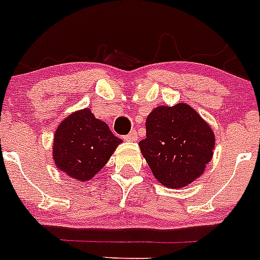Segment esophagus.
<instances>
[{
  "label": "esophagus",
  "mask_w": 260,
  "mask_h": 260,
  "mask_svg": "<svg viewBox=\"0 0 260 260\" xmlns=\"http://www.w3.org/2000/svg\"><path fill=\"white\" fill-rule=\"evenodd\" d=\"M124 140L128 141V142H136L138 140V134H137L136 130H133V132H130L127 136L124 137Z\"/></svg>",
  "instance_id": "34e87169"
}]
</instances>
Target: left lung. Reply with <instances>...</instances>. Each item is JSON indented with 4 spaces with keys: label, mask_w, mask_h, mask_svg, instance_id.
I'll use <instances>...</instances> for the list:
<instances>
[{
    "label": "left lung",
    "mask_w": 260,
    "mask_h": 260,
    "mask_svg": "<svg viewBox=\"0 0 260 260\" xmlns=\"http://www.w3.org/2000/svg\"><path fill=\"white\" fill-rule=\"evenodd\" d=\"M215 133L186 103L158 106L146 118L140 149L161 185L184 188L203 176L212 159Z\"/></svg>",
    "instance_id": "left-lung-1"
}]
</instances>
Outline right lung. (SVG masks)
<instances>
[{
	"label": "right lung",
	"mask_w": 260,
	"mask_h": 260,
	"mask_svg": "<svg viewBox=\"0 0 260 260\" xmlns=\"http://www.w3.org/2000/svg\"><path fill=\"white\" fill-rule=\"evenodd\" d=\"M122 142L90 109L78 110L61 120L53 136L56 168L76 181H90Z\"/></svg>",
	"instance_id": "add662e5"
}]
</instances>
